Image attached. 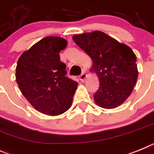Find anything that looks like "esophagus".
Returning <instances> with one entry per match:
<instances>
[{
    "label": "esophagus",
    "instance_id": "obj_1",
    "mask_svg": "<svg viewBox=\"0 0 154 154\" xmlns=\"http://www.w3.org/2000/svg\"><path fill=\"white\" fill-rule=\"evenodd\" d=\"M86 76H87V75H86L85 73H82V74L79 76V79L81 80V82H84V80L86 79Z\"/></svg>",
    "mask_w": 154,
    "mask_h": 154
}]
</instances>
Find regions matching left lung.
Returning a JSON list of instances; mask_svg holds the SVG:
<instances>
[{"label": "left lung", "instance_id": "left-lung-1", "mask_svg": "<svg viewBox=\"0 0 154 154\" xmlns=\"http://www.w3.org/2000/svg\"><path fill=\"white\" fill-rule=\"evenodd\" d=\"M72 39L93 61L90 71L100 82L93 96L96 104L105 109L122 104L132 93L139 74L132 50L101 31L78 34Z\"/></svg>", "mask_w": 154, "mask_h": 154}]
</instances>
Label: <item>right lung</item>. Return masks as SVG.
<instances>
[{"label":"right lung","instance_id":"right-lung-1","mask_svg":"<svg viewBox=\"0 0 154 154\" xmlns=\"http://www.w3.org/2000/svg\"><path fill=\"white\" fill-rule=\"evenodd\" d=\"M68 42L60 36L40 39L18 60L15 78L19 90L34 108L56 116L72 106L78 83L66 77V65L59 53Z\"/></svg>","mask_w":154,"mask_h":154}]
</instances>
